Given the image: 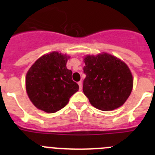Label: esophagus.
<instances>
[{
	"label": "esophagus",
	"mask_w": 155,
	"mask_h": 155,
	"mask_svg": "<svg viewBox=\"0 0 155 155\" xmlns=\"http://www.w3.org/2000/svg\"><path fill=\"white\" fill-rule=\"evenodd\" d=\"M78 85H79V90H82V82H78Z\"/></svg>",
	"instance_id": "obj_1"
}]
</instances>
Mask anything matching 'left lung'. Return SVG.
Segmentation results:
<instances>
[{"label": "left lung", "instance_id": "obj_1", "mask_svg": "<svg viewBox=\"0 0 155 155\" xmlns=\"http://www.w3.org/2000/svg\"><path fill=\"white\" fill-rule=\"evenodd\" d=\"M83 92L93 107L111 111L122 106L133 88V76L124 62L107 53L84 58Z\"/></svg>", "mask_w": 155, "mask_h": 155}]
</instances>
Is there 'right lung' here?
<instances>
[{
  "instance_id": "obj_1",
  "label": "right lung",
  "mask_w": 155,
  "mask_h": 155,
  "mask_svg": "<svg viewBox=\"0 0 155 155\" xmlns=\"http://www.w3.org/2000/svg\"><path fill=\"white\" fill-rule=\"evenodd\" d=\"M70 57L57 51L40 57L31 67L25 78L26 91L37 109L48 113L60 110L79 91L66 67Z\"/></svg>"
}]
</instances>
